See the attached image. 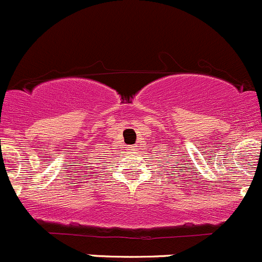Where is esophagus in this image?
<instances>
[{"instance_id":"obj_1","label":"esophagus","mask_w":262,"mask_h":262,"mask_svg":"<svg viewBox=\"0 0 262 262\" xmlns=\"http://www.w3.org/2000/svg\"><path fill=\"white\" fill-rule=\"evenodd\" d=\"M135 149V147H130V150H134Z\"/></svg>"}]
</instances>
